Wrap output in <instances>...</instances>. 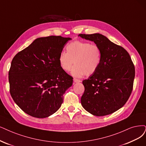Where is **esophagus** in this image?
I'll list each match as a JSON object with an SVG mask.
<instances>
[{
    "instance_id": "obj_1",
    "label": "esophagus",
    "mask_w": 146,
    "mask_h": 146,
    "mask_svg": "<svg viewBox=\"0 0 146 146\" xmlns=\"http://www.w3.org/2000/svg\"><path fill=\"white\" fill-rule=\"evenodd\" d=\"M73 81L74 83H78V82H80L81 81L79 79H73Z\"/></svg>"
}]
</instances>
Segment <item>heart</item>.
<instances>
[{
    "mask_svg": "<svg viewBox=\"0 0 146 146\" xmlns=\"http://www.w3.org/2000/svg\"><path fill=\"white\" fill-rule=\"evenodd\" d=\"M67 53L62 52L59 55L58 61L60 67L66 72L72 70V76L80 78L93 74L99 68L102 60L100 47L90 42L75 41L66 47Z\"/></svg>",
    "mask_w": 146,
    "mask_h": 146,
    "instance_id": "1",
    "label": "heart"
}]
</instances>
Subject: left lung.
I'll return each mask as SVG.
<instances>
[{
    "label": "left lung",
    "instance_id": "8db88e82",
    "mask_svg": "<svg viewBox=\"0 0 146 146\" xmlns=\"http://www.w3.org/2000/svg\"><path fill=\"white\" fill-rule=\"evenodd\" d=\"M78 36L93 41L102 53L99 68L82 82V106L96 116L111 114L124 106L132 93L135 67L131 56L125 48L100 34Z\"/></svg>",
    "mask_w": 146,
    "mask_h": 146
}]
</instances>
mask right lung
<instances>
[{
  "label": "right lung",
  "mask_w": 146,
  "mask_h": 146,
  "mask_svg": "<svg viewBox=\"0 0 146 146\" xmlns=\"http://www.w3.org/2000/svg\"><path fill=\"white\" fill-rule=\"evenodd\" d=\"M71 40L61 36L38 38L13 59L8 76L10 94L26 114L46 118L61 107L73 78L61 68L58 58Z\"/></svg>",
  "instance_id": "add662e5"
}]
</instances>
